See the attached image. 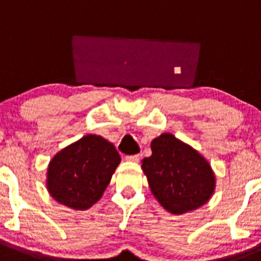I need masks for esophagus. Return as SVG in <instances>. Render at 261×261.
I'll use <instances>...</instances> for the list:
<instances>
[{"label": "esophagus", "mask_w": 261, "mask_h": 261, "mask_svg": "<svg viewBox=\"0 0 261 261\" xmlns=\"http://www.w3.org/2000/svg\"><path fill=\"white\" fill-rule=\"evenodd\" d=\"M139 160H140V155L139 154H133L126 157V161H128V162H139Z\"/></svg>", "instance_id": "1"}]
</instances>
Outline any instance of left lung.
Instances as JSON below:
<instances>
[{"label": "left lung", "mask_w": 261, "mask_h": 261, "mask_svg": "<svg viewBox=\"0 0 261 261\" xmlns=\"http://www.w3.org/2000/svg\"><path fill=\"white\" fill-rule=\"evenodd\" d=\"M152 155L143 160L153 196L169 213L181 215L203 206L215 189L210 164L191 145L172 134H162L150 143Z\"/></svg>", "instance_id": "8db88e82"}]
</instances>
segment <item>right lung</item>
Wrapping results in <instances>:
<instances>
[{
	"mask_svg": "<svg viewBox=\"0 0 261 261\" xmlns=\"http://www.w3.org/2000/svg\"><path fill=\"white\" fill-rule=\"evenodd\" d=\"M121 162L114 145L86 135L58 152L47 167L48 193L73 210H86L103 196Z\"/></svg>",
	"mask_w": 261,
	"mask_h": 261,
	"instance_id": "right-lung-1",
	"label": "right lung"
}]
</instances>
